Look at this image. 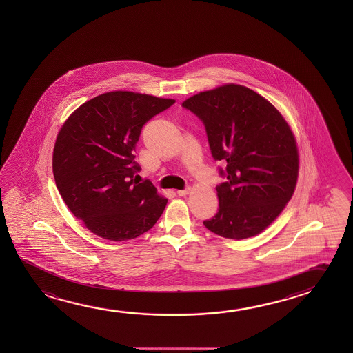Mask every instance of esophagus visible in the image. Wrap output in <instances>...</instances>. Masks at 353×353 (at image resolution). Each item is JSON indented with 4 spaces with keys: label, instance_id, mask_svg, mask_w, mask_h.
Listing matches in <instances>:
<instances>
[{
    "label": "esophagus",
    "instance_id": "obj_1",
    "mask_svg": "<svg viewBox=\"0 0 353 353\" xmlns=\"http://www.w3.org/2000/svg\"><path fill=\"white\" fill-rule=\"evenodd\" d=\"M190 192H191V187H187L185 190H179L177 194L181 196H187Z\"/></svg>",
    "mask_w": 353,
    "mask_h": 353
}]
</instances>
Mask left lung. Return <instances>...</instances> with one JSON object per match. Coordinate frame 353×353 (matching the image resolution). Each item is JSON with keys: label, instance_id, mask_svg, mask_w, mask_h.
I'll return each mask as SVG.
<instances>
[{"label": "left lung", "instance_id": "obj_1", "mask_svg": "<svg viewBox=\"0 0 353 353\" xmlns=\"http://www.w3.org/2000/svg\"><path fill=\"white\" fill-rule=\"evenodd\" d=\"M182 105L204 123L214 159L226 162L228 181L216 187L219 210L203 224L225 239L259 235L294 194L299 154L288 121L268 99L236 83L196 93Z\"/></svg>", "mask_w": 353, "mask_h": 353}]
</instances>
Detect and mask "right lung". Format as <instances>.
Segmentation results:
<instances>
[{"instance_id":"right-lung-1","label":"right lung","mask_w":353,"mask_h":353,"mask_svg":"<svg viewBox=\"0 0 353 353\" xmlns=\"http://www.w3.org/2000/svg\"><path fill=\"white\" fill-rule=\"evenodd\" d=\"M132 91L82 103L64 121L52 151V174L68 208L90 232L127 241L149 232L168 204L150 182L139 183L133 151L141 128L172 105Z\"/></svg>"}]
</instances>
